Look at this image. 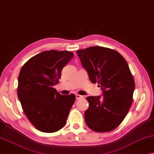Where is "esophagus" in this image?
Listing matches in <instances>:
<instances>
[{
	"label": "esophagus",
	"mask_w": 154,
	"mask_h": 154,
	"mask_svg": "<svg viewBox=\"0 0 154 154\" xmlns=\"http://www.w3.org/2000/svg\"><path fill=\"white\" fill-rule=\"evenodd\" d=\"M82 98H83V97L82 95H79V94H76V95H75V99H76L77 100H79V99H81Z\"/></svg>",
	"instance_id": "esophagus-1"
}]
</instances>
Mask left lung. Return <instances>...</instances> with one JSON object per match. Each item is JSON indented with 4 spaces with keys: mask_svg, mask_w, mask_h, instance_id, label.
Wrapping results in <instances>:
<instances>
[{
    "mask_svg": "<svg viewBox=\"0 0 154 154\" xmlns=\"http://www.w3.org/2000/svg\"><path fill=\"white\" fill-rule=\"evenodd\" d=\"M91 82L98 83L103 97H87L85 112L88 128L98 133L109 132L119 126L133 103L134 80L125 59L111 48L91 47L76 51Z\"/></svg>",
    "mask_w": 154,
    "mask_h": 154,
    "instance_id": "1",
    "label": "left lung"
}]
</instances>
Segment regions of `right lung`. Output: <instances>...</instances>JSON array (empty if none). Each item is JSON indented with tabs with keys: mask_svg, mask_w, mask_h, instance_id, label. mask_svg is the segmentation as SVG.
I'll list each match as a JSON object with an SVG mask.
<instances>
[{
	"mask_svg": "<svg viewBox=\"0 0 154 154\" xmlns=\"http://www.w3.org/2000/svg\"><path fill=\"white\" fill-rule=\"evenodd\" d=\"M73 57L71 51H45L31 57L20 70L18 98L29 122L43 133H55L67 123L75 96L61 95L53 86Z\"/></svg>",
	"mask_w": 154,
	"mask_h": 154,
	"instance_id": "add662e5",
	"label": "right lung"
}]
</instances>
